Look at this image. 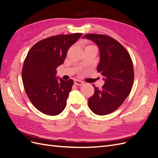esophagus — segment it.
<instances>
[{"mask_svg":"<svg viewBox=\"0 0 158 158\" xmlns=\"http://www.w3.org/2000/svg\"><path fill=\"white\" fill-rule=\"evenodd\" d=\"M74 84L76 85H82L84 84V82H82V81H80V80H74Z\"/></svg>","mask_w":158,"mask_h":158,"instance_id":"34e87169","label":"esophagus"}]
</instances>
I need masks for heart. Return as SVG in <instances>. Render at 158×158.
<instances>
[{
    "mask_svg": "<svg viewBox=\"0 0 158 158\" xmlns=\"http://www.w3.org/2000/svg\"><path fill=\"white\" fill-rule=\"evenodd\" d=\"M88 46H95V45H88Z\"/></svg>",
    "mask_w": 158,
    "mask_h": 158,
    "instance_id": "1",
    "label": "heart"
}]
</instances>
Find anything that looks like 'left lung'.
I'll return each mask as SVG.
<instances>
[{
    "label": "left lung",
    "instance_id": "1",
    "mask_svg": "<svg viewBox=\"0 0 158 158\" xmlns=\"http://www.w3.org/2000/svg\"><path fill=\"white\" fill-rule=\"evenodd\" d=\"M99 49L100 61L98 72L105 84L102 89L94 87L95 92L88 99V106L98 115H105L117 110L128 97L134 82L133 63L130 54L120 43L106 35H85Z\"/></svg>",
    "mask_w": 158,
    "mask_h": 158
}]
</instances>
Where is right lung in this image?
Masks as SVG:
<instances>
[{"instance_id":"add662e5","label":"right lung","mask_w":158,"mask_h":158,"mask_svg":"<svg viewBox=\"0 0 158 158\" xmlns=\"http://www.w3.org/2000/svg\"><path fill=\"white\" fill-rule=\"evenodd\" d=\"M82 33L45 38L33 45L24 60L22 77L26 93L41 113L57 115L64 109L74 81L57 80L56 68L63 62L69 47Z\"/></svg>"}]
</instances>
